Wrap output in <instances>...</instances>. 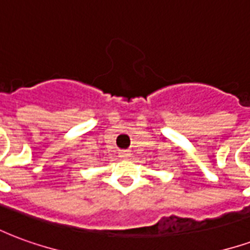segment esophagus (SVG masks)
<instances>
[{"mask_svg": "<svg viewBox=\"0 0 250 250\" xmlns=\"http://www.w3.org/2000/svg\"><path fill=\"white\" fill-rule=\"evenodd\" d=\"M119 155H120V158H128V157H130V152H128V151H120Z\"/></svg>", "mask_w": 250, "mask_h": 250, "instance_id": "34e87169", "label": "esophagus"}]
</instances>
